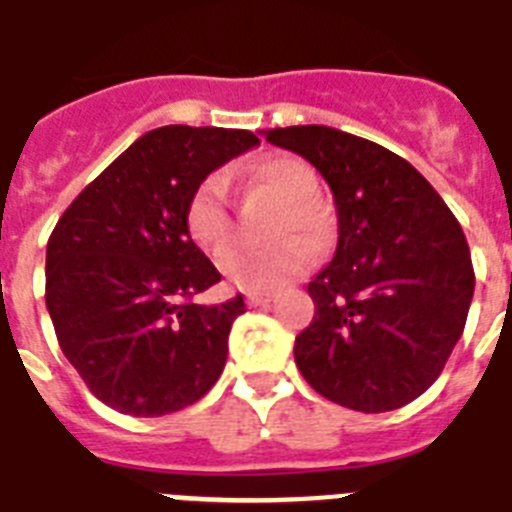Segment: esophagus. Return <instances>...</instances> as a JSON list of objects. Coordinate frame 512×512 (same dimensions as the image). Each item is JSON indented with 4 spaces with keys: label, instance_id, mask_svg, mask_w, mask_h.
Segmentation results:
<instances>
[{
    "label": "esophagus",
    "instance_id": "esophagus-1",
    "mask_svg": "<svg viewBox=\"0 0 512 512\" xmlns=\"http://www.w3.org/2000/svg\"><path fill=\"white\" fill-rule=\"evenodd\" d=\"M247 302L249 305H270L273 302V294L268 292H247Z\"/></svg>",
    "mask_w": 512,
    "mask_h": 512
}]
</instances>
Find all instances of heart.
<instances>
[{
	"mask_svg": "<svg viewBox=\"0 0 512 512\" xmlns=\"http://www.w3.org/2000/svg\"><path fill=\"white\" fill-rule=\"evenodd\" d=\"M252 178L270 186L289 202L284 231H318L321 215L310 205L318 178L313 168L297 157H265L252 168ZM186 234L197 247L220 255L234 242L236 223L226 197L223 176H207L186 202ZM315 249L302 239H286L276 247H236L220 257V270L231 284L249 292H270L313 268Z\"/></svg>",
	"mask_w": 512,
	"mask_h": 512,
	"instance_id": "1",
	"label": "heart"
}]
</instances>
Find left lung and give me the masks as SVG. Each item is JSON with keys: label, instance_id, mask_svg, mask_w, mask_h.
Returning a JSON list of instances; mask_svg holds the SVG:
<instances>
[{"label": "left lung", "instance_id": "8db88e82", "mask_svg": "<svg viewBox=\"0 0 512 512\" xmlns=\"http://www.w3.org/2000/svg\"><path fill=\"white\" fill-rule=\"evenodd\" d=\"M331 186L339 242L307 284L313 323L294 360L315 392L360 413L421 397L465 328L471 249L450 207L407 160L328 126L263 131Z\"/></svg>", "mask_w": 512, "mask_h": 512}]
</instances>
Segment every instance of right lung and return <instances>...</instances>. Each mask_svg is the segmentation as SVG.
Wrapping results in <instances>:
<instances>
[{"instance_id":"obj_1","label":"right lung","mask_w":512,"mask_h":512,"mask_svg":"<svg viewBox=\"0 0 512 512\" xmlns=\"http://www.w3.org/2000/svg\"><path fill=\"white\" fill-rule=\"evenodd\" d=\"M255 144L242 128H155L57 220L47 244V310L70 365L112 410L176 413L223 373L244 299L191 302L220 273L189 239L184 215L191 191Z\"/></svg>"}]
</instances>
